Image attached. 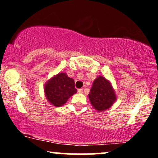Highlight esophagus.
<instances>
[{
  "instance_id": "obj_1",
  "label": "esophagus",
  "mask_w": 158,
  "mask_h": 158,
  "mask_svg": "<svg viewBox=\"0 0 158 158\" xmlns=\"http://www.w3.org/2000/svg\"><path fill=\"white\" fill-rule=\"evenodd\" d=\"M78 92H79V94H82L83 93V88H80V89L78 90Z\"/></svg>"
}]
</instances>
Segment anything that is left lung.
<instances>
[{
    "mask_svg": "<svg viewBox=\"0 0 158 158\" xmlns=\"http://www.w3.org/2000/svg\"><path fill=\"white\" fill-rule=\"evenodd\" d=\"M88 97L92 106L98 111L110 108L117 99L111 84L103 76H99L94 81Z\"/></svg>",
    "mask_w": 158,
    "mask_h": 158,
    "instance_id": "8db88e82",
    "label": "left lung"
}]
</instances>
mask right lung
Instances as JSON below:
<instances>
[{
  "label": "right lung",
  "instance_id": "right-lung-1",
  "mask_svg": "<svg viewBox=\"0 0 158 158\" xmlns=\"http://www.w3.org/2000/svg\"><path fill=\"white\" fill-rule=\"evenodd\" d=\"M44 90L47 100L55 107L62 106L77 92L73 79L65 73H59L49 79Z\"/></svg>",
  "mask_w": 158,
  "mask_h": 158
}]
</instances>
